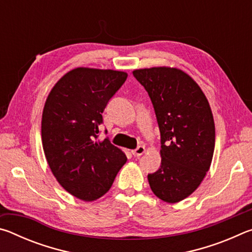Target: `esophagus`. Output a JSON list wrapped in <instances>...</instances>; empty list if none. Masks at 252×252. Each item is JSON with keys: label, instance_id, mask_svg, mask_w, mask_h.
<instances>
[{"label": "esophagus", "instance_id": "esophagus-1", "mask_svg": "<svg viewBox=\"0 0 252 252\" xmlns=\"http://www.w3.org/2000/svg\"><path fill=\"white\" fill-rule=\"evenodd\" d=\"M144 151H146V148H144V146H139L138 148L134 149V150H132L131 153L134 157H140V156L143 155Z\"/></svg>", "mask_w": 252, "mask_h": 252}]
</instances>
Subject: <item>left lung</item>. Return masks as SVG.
I'll use <instances>...</instances> for the list:
<instances>
[{"mask_svg":"<svg viewBox=\"0 0 252 252\" xmlns=\"http://www.w3.org/2000/svg\"><path fill=\"white\" fill-rule=\"evenodd\" d=\"M155 109L161 139V165L148 174L158 198L174 203L193 192L210 168L215 122L206 95L181 70L151 67L133 71Z\"/></svg>","mask_w":252,"mask_h":252,"instance_id":"1","label":"left lung"}]
</instances>
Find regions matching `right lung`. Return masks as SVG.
Returning <instances> with one entry per match:
<instances>
[{"mask_svg": "<svg viewBox=\"0 0 252 252\" xmlns=\"http://www.w3.org/2000/svg\"><path fill=\"white\" fill-rule=\"evenodd\" d=\"M126 78L120 71L78 67L46 99L41 126L45 158L60 185L84 201L108 192L126 162L109 138L97 141L102 113Z\"/></svg>", "mask_w": 252, "mask_h": 252, "instance_id": "1", "label": "right lung"}]
</instances>
